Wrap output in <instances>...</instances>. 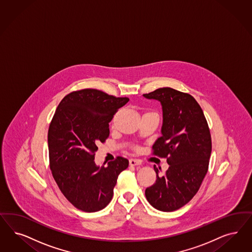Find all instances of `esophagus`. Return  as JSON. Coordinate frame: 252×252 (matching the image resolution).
I'll use <instances>...</instances> for the list:
<instances>
[{
  "mask_svg": "<svg viewBox=\"0 0 252 252\" xmlns=\"http://www.w3.org/2000/svg\"><path fill=\"white\" fill-rule=\"evenodd\" d=\"M129 164L130 166H137V165H141V161L138 159H133V158H130L129 160Z\"/></svg>",
  "mask_w": 252,
  "mask_h": 252,
  "instance_id": "obj_1",
  "label": "esophagus"
}]
</instances>
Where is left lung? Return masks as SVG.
<instances>
[{
  "label": "left lung",
  "mask_w": 252,
  "mask_h": 252,
  "mask_svg": "<svg viewBox=\"0 0 252 252\" xmlns=\"http://www.w3.org/2000/svg\"><path fill=\"white\" fill-rule=\"evenodd\" d=\"M144 96L161 103L162 136L156 141L152 155L167 158L170 165L161 175L154 166L157 180L146 188V199L158 211H176L194 197L208 172L211 131L202 108L191 94L164 87Z\"/></svg>",
  "instance_id": "8db88e82"
}]
</instances>
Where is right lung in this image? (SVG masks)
I'll return each mask as SVG.
<instances>
[{
  "instance_id": "obj_1",
  "label": "right lung",
  "mask_w": 252,
  "mask_h": 252,
  "mask_svg": "<svg viewBox=\"0 0 252 252\" xmlns=\"http://www.w3.org/2000/svg\"><path fill=\"white\" fill-rule=\"evenodd\" d=\"M129 101L96 89L66 94L57 106L48 130L49 162L53 177L75 208L95 212L106 208L113 196L119 174L129 161L117 157L108 166L94 163L98 144L109 136V122Z\"/></svg>"
}]
</instances>
